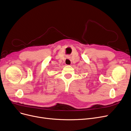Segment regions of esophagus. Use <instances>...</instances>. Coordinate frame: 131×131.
Here are the masks:
<instances>
[{
	"instance_id": "obj_1",
	"label": "esophagus",
	"mask_w": 131,
	"mask_h": 131,
	"mask_svg": "<svg viewBox=\"0 0 131 131\" xmlns=\"http://www.w3.org/2000/svg\"><path fill=\"white\" fill-rule=\"evenodd\" d=\"M65 64L66 65H71V61L70 58H66L65 60Z\"/></svg>"
}]
</instances>
